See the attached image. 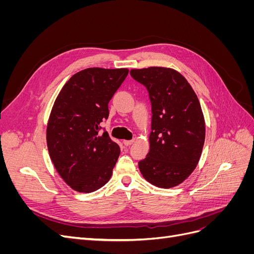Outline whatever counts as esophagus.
Masks as SVG:
<instances>
[{"label": "esophagus", "instance_id": "esophagus-1", "mask_svg": "<svg viewBox=\"0 0 254 254\" xmlns=\"http://www.w3.org/2000/svg\"><path fill=\"white\" fill-rule=\"evenodd\" d=\"M133 142H134V140H125L123 143H124L125 146H130Z\"/></svg>", "mask_w": 254, "mask_h": 254}]
</instances>
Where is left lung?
Instances as JSON below:
<instances>
[{
  "instance_id": "1",
  "label": "left lung",
  "mask_w": 254,
  "mask_h": 254,
  "mask_svg": "<svg viewBox=\"0 0 254 254\" xmlns=\"http://www.w3.org/2000/svg\"><path fill=\"white\" fill-rule=\"evenodd\" d=\"M130 75L146 87L151 103L150 148L139 162L140 172L153 186L174 188L193 173L201 156L205 124L200 103L173 68H134Z\"/></svg>"
}]
</instances>
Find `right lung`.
<instances>
[{
    "instance_id": "obj_1",
    "label": "right lung",
    "mask_w": 254,
    "mask_h": 254,
    "mask_svg": "<svg viewBox=\"0 0 254 254\" xmlns=\"http://www.w3.org/2000/svg\"><path fill=\"white\" fill-rule=\"evenodd\" d=\"M128 72L86 68L65 82L54 103L47 128L50 157L61 178L80 193H92L111 178L121 149L108 132L99 134V125Z\"/></svg>"
}]
</instances>
